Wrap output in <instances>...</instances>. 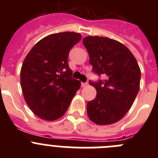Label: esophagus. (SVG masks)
Here are the masks:
<instances>
[{"instance_id": "34e87169", "label": "esophagus", "mask_w": 158, "mask_h": 158, "mask_svg": "<svg viewBox=\"0 0 158 158\" xmlns=\"http://www.w3.org/2000/svg\"><path fill=\"white\" fill-rule=\"evenodd\" d=\"M88 85V82H82L81 83V87L84 88L85 87V86Z\"/></svg>"}]
</instances>
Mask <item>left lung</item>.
<instances>
[{"label":"left lung","instance_id":"left-lung-1","mask_svg":"<svg viewBox=\"0 0 158 158\" xmlns=\"http://www.w3.org/2000/svg\"><path fill=\"white\" fill-rule=\"evenodd\" d=\"M93 72L104 79L89 81L96 89L94 100L87 103L89 118L98 125L120 120L133 104L139 91L141 71L136 59L123 43L107 37L83 39Z\"/></svg>","mask_w":158,"mask_h":158}]
</instances>
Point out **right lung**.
Listing matches in <instances>:
<instances>
[{
    "label": "right lung",
    "instance_id": "1",
    "mask_svg": "<svg viewBox=\"0 0 158 158\" xmlns=\"http://www.w3.org/2000/svg\"><path fill=\"white\" fill-rule=\"evenodd\" d=\"M81 37L69 31L50 35L38 42L23 61L20 71L23 97L35 115L43 119L62 117L80 89L81 82L72 77L68 56Z\"/></svg>",
    "mask_w": 158,
    "mask_h": 158
}]
</instances>
